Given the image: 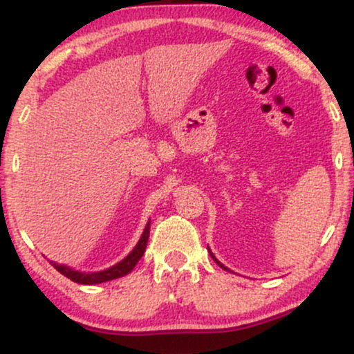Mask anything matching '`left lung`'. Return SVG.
<instances>
[{"instance_id":"left-lung-1","label":"left lung","mask_w":354,"mask_h":354,"mask_svg":"<svg viewBox=\"0 0 354 354\" xmlns=\"http://www.w3.org/2000/svg\"><path fill=\"white\" fill-rule=\"evenodd\" d=\"M208 251H209V248H208ZM209 254H211V258H213V259H214V261H216V265H219V268H223V270L230 271V270H228V268H226L225 265H221V263H219V261H218V259H216V258H214V254H213V253H211V251H209Z\"/></svg>"}]
</instances>
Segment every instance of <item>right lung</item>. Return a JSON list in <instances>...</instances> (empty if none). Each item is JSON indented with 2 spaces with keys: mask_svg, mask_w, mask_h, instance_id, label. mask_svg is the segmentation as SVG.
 Returning <instances> with one entry per match:
<instances>
[{
  "mask_svg": "<svg viewBox=\"0 0 354 354\" xmlns=\"http://www.w3.org/2000/svg\"><path fill=\"white\" fill-rule=\"evenodd\" d=\"M149 223L151 221H148V225H146V228L143 231V234H141L138 245L135 246V250L126 256L124 259H121L118 265L108 268V270L96 271V273H81V271L73 270V268L66 266V265H58V263H55V261H50V263L55 266V270L59 271L61 274L66 276V278L71 279V281L80 283V284H100L104 281H111V279L121 278V276H126L128 273H131L133 268L136 266V263L140 261L141 256L145 254L146 245H148V238H149Z\"/></svg>",
  "mask_w": 354,
  "mask_h": 354,
  "instance_id": "obj_1",
  "label": "right lung"
}]
</instances>
